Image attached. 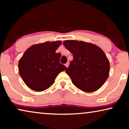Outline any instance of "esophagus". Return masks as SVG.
Instances as JSON below:
<instances>
[{"instance_id": "1", "label": "esophagus", "mask_w": 129, "mask_h": 129, "mask_svg": "<svg viewBox=\"0 0 129 129\" xmlns=\"http://www.w3.org/2000/svg\"><path fill=\"white\" fill-rule=\"evenodd\" d=\"M65 66H66V67L67 68H68V66H69V62H67L66 64H65Z\"/></svg>"}]
</instances>
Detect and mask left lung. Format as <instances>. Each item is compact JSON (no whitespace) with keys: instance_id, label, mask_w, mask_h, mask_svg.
Returning a JSON list of instances; mask_svg holds the SVG:
<instances>
[{"instance_id":"8db88e82","label":"left lung","mask_w":129,"mask_h":129,"mask_svg":"<svg viewBox=\"0 0 129 129\" xmlns=\"http://www.w3.org/2000/svg\"><path fill=\"white\" fill-rule=\"evenodd\" d=\"M63 44L73 54V59L65 70L72 82L86 92L99 89L109 77L110 65L104 52L91 43L67 40Z\"/></svg>"}]
</instances>
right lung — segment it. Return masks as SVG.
<instances>
[{
	"instance_id": "obj_1",
	"label": "right lung",
	"mask_w": 129,
	"mask_h": 129,
	"mask_svg": "<svg viewBox=\"0 0 129 129\" xmlns=\"http://www.w3.org/2000/svg\"><path fill=\"white\" fill-rule=\"evenodd\" d=\"M59 41L40 43L28 48L19 60V72L27 86L43 91L51 86L61 72L67 68L60 64V53H56Z\"/></svg>"
}]
</instances>
